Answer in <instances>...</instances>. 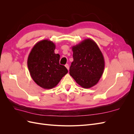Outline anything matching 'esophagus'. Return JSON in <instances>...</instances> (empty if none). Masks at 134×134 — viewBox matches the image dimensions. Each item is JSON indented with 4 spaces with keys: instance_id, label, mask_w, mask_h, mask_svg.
<instances>
[{
    "instance_id": "esophagus-1",
    "label": "esophagus",
    "mask_w": 134,
    "mask_h": 134,
    "mask_svg": "<svg viewBox=\"0 0 134 134\" xmlns=\"http://www.w3.org/2000/svg\"><path fill=\"white\" fill-rule=\"evenodd\" d=\"M65 67L66 68V69L68 70H69V65L67 64L65 65Z\"/></svg>"
}]
</instances>
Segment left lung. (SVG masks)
<instances>
[{
  "label": "left lung",
  "instance_id": "1",
  "mask_svg": "<svg viewBox=\"0 0 134 134\" xmlns=\"http://www.w3.org/2000/svg\"><path fill=\"white\" fill-rule=\"evenodd\" d=\"M73 62L69 74L80 86L90 88L102 76L105 66L103 55L97 44L91 38L71 47Z\"/></svg>",
  "mask_w": 134,
  "mask_h": 134
}]
</instances>
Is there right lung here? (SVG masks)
Segmentation results:
<instances>
[{"mask_svg":"<svg viewBox=\"0 0 134 134\" xmlns=\"http://www.w3.org/2000/svg\"><path fill=\"white\" fill-rule=\"evenodd\" d=\"M55 44L50 40H41L35 44L28 57L27 65L31 78L43 89L56 87L68 72L59 64L60 55L55 53Z\"/></svg>","mask_w":134,"mask_h":134,"instance_id":"1","label":"right lung"}]
</instances>
